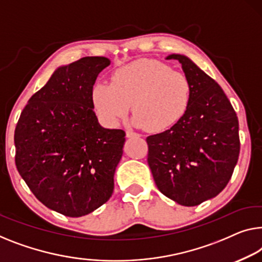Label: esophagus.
Instances as JSON below:
<instances>
[{"mask_svg":"<svg viewBox=\"0 0 262 262\" xmlns=\"http://www.w3.org/2000/svg\"><path fill=\"white\" fill-rule=\"evenodd\" d=\"M126 136L127 138H138V136H140V134H138V133L133 132L132 129H127L126 130Z\"/></svg>","mask_w":262,"mask_h":262,"instance_id":"esophagus-1","label":"esophagus"}]
</instances>
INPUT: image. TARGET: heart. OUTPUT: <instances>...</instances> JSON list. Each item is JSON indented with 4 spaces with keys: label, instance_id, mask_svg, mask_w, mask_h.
Segmentation results:
<instances>
[{
    "label": "heart",
    "instance_id": "heart-1",
    "mask_svg": "<svg viewBox=\"0 0 262 262\" xmlns=\"http://www.w3.org/2000/svg\"><path fill=\"white\" fill-rule=\"evenodd\" d=\"M193 95L189 77L171 66L141 58L113 74L112 83H99L92 102L99 118L115 126L132 104L133 123L148 132H163L185 116Z\"/></svg>",
    "mask_w": 262,
    "mask_h": 262
}]
</instances>
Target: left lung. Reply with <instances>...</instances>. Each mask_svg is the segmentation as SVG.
Instances as JSON below:
<instances>
[{
    "mask_svg": "<svg viewBox=\"0 0 262 262\" xmlns=\"http://www.w3.org/2000/svg\"><path fill=\"white\" fill-rule=\"evenodd\" d=\"M171 58L192 82V100L178 123L146 139L147 161L160 192L192 207L216 196L231 180L240 153L239 121L212 77L185 55Z\"/></svg>",
    "mask_w": 262,
    "mask_h": 262,
    "instance_id": "1",
    "label": "left lung"
}]
</instances>
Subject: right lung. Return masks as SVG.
<instances>
[{"label":"right lung","mask_w":262,"mask_h":262,"mask_svg":"<svg viewBox=\"0 0 262 262\" xmlns=\"http://www.w3.org/2000/svg\"><path fill=\"white\" fill-rule=\"evenodd\" d=\"M111 64L82 57L58 67L23 109L15 128V163L46 207L66 216L87 215L109 200L126 133L100 126L92 91Z\"/></svg>","instance_id":"1"}]
</instances>
